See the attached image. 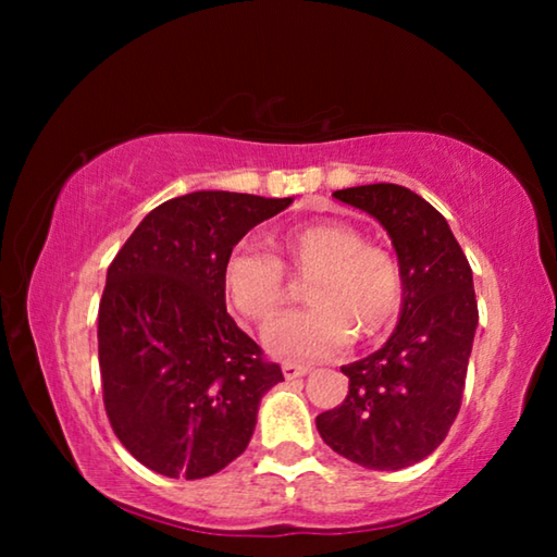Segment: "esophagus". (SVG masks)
Returning a JSON list of instances; mask_svg holds the SVG:
<instances>
[{
  "label": "esophagus",
  "instance_id": "obj_1",
  "mask_svg": "<svg viewBox=\"0 0 557 557\" xmlns=\"http://www.w3.org/2000/svg\"><path fill=\"white\" fill-rule=\"evenodd\" d=\"M307 373H309V369H305V366H295V363H285V366H282V375H285L287 381L305 379Z\"/></svg>",
  "mask_w": 557,
  "mask_h": 557
}]
</instances>
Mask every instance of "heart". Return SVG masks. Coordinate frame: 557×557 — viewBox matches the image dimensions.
Instances as JSON below:
<instances>
[{
  "instance_id": "heart-1",
  "label": "heart",
  "mask_w": 557,
  "mask_h": 557,
  "mask_svg": "<svg viewBox=\"0 0 557 557\" xmlns=\"http://www.w3.org/2000/svg\"><path fill=\"white\" fill-rule=\"evenodd\" d=\"M275 258L238 245L223 260L221 287L240 317L265 324L287 299V268L309 280L312 309L277 317L265 329L270 354L285 361H326L351 344L354 334L385 332L403 305V272L393 252L366 243L344 221L295 225L272 240Z\"/></svg>"
}]
</instances>
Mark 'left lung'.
<instances>
[{"mask_svg":"<svg viewBox=\"0 0 557 557\" xmlns=\"http://www.w3.org/2000/svg\"><path fill=\"white\" fill-rule=\"evenodd\" d=\"M391 235L403 272L400 319L379 351L342 366L346 400L317 418L336 455L395 471L432 455L455 422L479 312L467 256L435 206L398 184L334 191Z\"/></svg>","mask_w":557,"mask_h":557,"instance_id":"left-lung-1","label":"left lung"}]
</instances>
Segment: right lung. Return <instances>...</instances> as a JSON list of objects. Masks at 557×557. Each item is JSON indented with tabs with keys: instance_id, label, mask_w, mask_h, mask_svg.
<instances>
[{
	"instance_id": "right-lung-1",
	"label": "right lung",
	"mask_w": 557,
	"mask_h": 557,
	"mask_svg": "<svg viewBox=\"0 0 557 557\" xmlns=\"http://www.w3.org/2000/svg\"><path fill=\"white\" fill-rule=\"evenodd\" d=\"M292 199L194 191L149 211L108 268L98 309L102 400L132 457L203 479L240 457L282 371L225 312L221 268Z\"/></svg>"
}]
</instances>
